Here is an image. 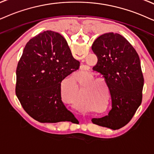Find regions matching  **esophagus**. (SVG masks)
Segmentation results:
<instances>
[{"label": "esophagus", "instance_id": "obj_1", "mask_svg": "<svg viewBox=\"0 0 154 154\" xmlns=\"http://www.w3.org/2000/svg\"><path fill=\"white\" fill-rule=\"evenodd\" d=\"M85 73L83 72V71L79 72V77H85Z\"/></svg>", "mask_w": 154, "mask_h": 154}]
</instances>
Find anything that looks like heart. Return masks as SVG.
Instances as JSON below:
<instances>
[{
    "instance_id": "heart-1",
    "label": "heart",
    "mask_w": 154,
    "mask_h": 154,
    "mask_svg": "<svg viewBox=\"0 0 154 154\" xmlns=\"http://www.w3.org/2000/svg\"><path fill=\"white\" fill-rule=\"evenodd\" d=\"M74 82V84H76V79H73V80H72Z\"/></svg>"
}]
</instances>
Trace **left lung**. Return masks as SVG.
Listing matches in <instances>:
<instances>
[{
	"instance_id": "8db88e82",
	"label": "left lung",
	"mask_w": 154,
	"mask_h": 154,
	"mask_svg": "<svg viewBox=\"0 0 154 154\" xmlns=\"http://www.w3.org/2000/svg\"><path fill=\"white\" fill-rule=\"evenodd\" d=\"M91 50L98 60L93 69L103 75L112 98L108 115L91 122L119 129L129 123L141 104L144 80L139 57L125 38L114 32L98 37Z\"/></svg>"
}]
</instances>
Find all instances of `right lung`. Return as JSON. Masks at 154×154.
Returning <instances> with one entry per match:
<instances>
[{
	"label": "right lung",
	"instance_id": "1",
	"mask_svg": "<svg viewBox=\"0 0 154 154\" xmlns=\"http://www.w3.org/2000/svg\"><path fill=\"white\" fill-rule=\"evenodd\" d=\"M79 67L58 32L47 30L30 39L16 69L15 94L25 112L41 123L77 122L62 101L61 82Z\"/></svg>",
	"mask_w": 154,
	"mask_h": 154
}]
</instances>
